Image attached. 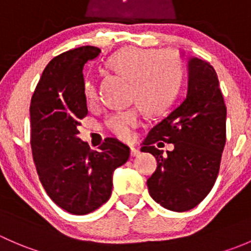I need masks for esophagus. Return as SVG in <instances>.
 <instances>
[{"mask_svg": "<svg viewBox=\"0 0 251 251\" xmlns=\"http://www.w3.org/2000/svg\"><path fill=\"white\" fill-rule=\"evenodd\" d=\"M130 154H131V156H138L141 154V151H140V149H137V148H131L130 149Z\"/></svg>", "mask_w": 251, "mask_h": 251, "instance_id": "esophagus-1", "label": "esophagus"}]
</instances>
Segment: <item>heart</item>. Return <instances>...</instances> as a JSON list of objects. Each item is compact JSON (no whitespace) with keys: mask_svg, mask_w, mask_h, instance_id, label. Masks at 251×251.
<instances>
[{"mask_svg":"<svg viewBox=\"0 0 251 251\" xmlns=\"http://www.w3.org/2000/svg\"><path fill=\"white\" fill-rule=\"evenodd\" d=\"M107 65L111 72L130 80L128 100L151 115L168 110L179 90L182 64L173 50L125 47L114 53ZM82 87L86 103L96 104L98 91L95 81L85 78ZM140 107L111 114L104 121L105 130L121 141L132 140L133 130L141 124Z\"/></svg>","mask_w":251,"mask_h":251,"instance_id":"1","label":"heart"}]
</instances>
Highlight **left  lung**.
<instances>
[{"label":"left lung","mask_w":251,"mask_h":251,"mask_svg":"<svg viewBox=\"0 0 251 251\" xmlns=\"http://www.w3.org/2000/svg\"><path fill=\"white\" fill-rule=\"evenodd\" d=\"M174 143L163 154L155 143ZM226 144V104L212 65L189 60L188 93L181 105L149 131L142 151L156 159L147 181L151 198L171 211H187L209 194Z\"/></svg>","instance_id":"left-lung-1"}]
</instances>
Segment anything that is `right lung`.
I'll list each match as a JSON object with an SVG mask.
<instances>
[{
    "label": "right lung",
    "mask_w": 251,
    "mask_h": 251,
    "mask_svg": "<svg viewBox=\"0 0 251 251\" xmlns=\"http://www.w3.org/2000/svg\"><path fill=\"white\" fill-rule=\"evenodd\" d=\"M100 52L82 46L53 58L30 103V144L40 182L58 206L74 215L107 203L113 171L130 156L128 147L114 138L92 151L77 137L80 120L87 115L83 65Z\"/></svg>",
    "instance_id": "1"
}]
</instances>
